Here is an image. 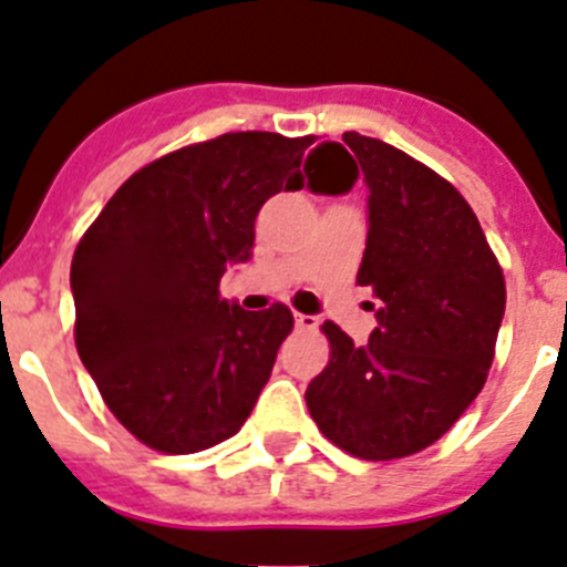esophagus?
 I'll list each match as a JSON object with an SVG mask.
<instances>
[{"mask_svg": "<svg viewBox=\"0 0 567 567\" xmlns=\"http://www.w3.org/2000/svg\"><path fill=\"white\" fill-rule=\"evenodd\" d=\"M293 322H297V328H302V331H313L319 324V319L311 317V313H293Z\"/></svg>", "mask_w": 567, "mask_h": 567, "instance_id": "1", "label": "esophagus"}]
</instances>
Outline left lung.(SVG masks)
<instances>
[{"mask_svg": "<svg viewBox=\"0 0 567 567\" xmlns=\"http://www.w3.org/2000/svg\"><path fill=\"white\" fill-rule=\"evenodd\" d=\"M342 140L371 190L357 282L379 299V328L368 344H353L324 322L331 359L305 402L319 431L348 454L402 460L440 440L485 385L505 317V277L451 182L382 140L357 131Z\"/></svg>", "mask_w": 567, "mask_h": 567, "instance_id": "left-lung-1", "label": "left lung"}]
</instances>
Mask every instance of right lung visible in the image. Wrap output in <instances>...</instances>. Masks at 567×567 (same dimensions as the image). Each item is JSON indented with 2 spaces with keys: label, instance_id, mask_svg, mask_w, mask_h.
<instances>
[{
  "label": "right lung",
  "instance_id": "obj_1",
  "mask_svg": "<svg viewBox=\"0 0 567 567\" xmlns=\"http://www.w3.org/2000/svg\"><path fill=\"white\" fill-rule=\"evenodd\" d=\"M339 142L239 131L151 162L111 196L71 262L76 351L111 413L162 454L234 436L270 379L293 317L282 302L245 311L219 297L248 262L254 223L279 190L324 194L353 179L328 171Z\"/></svg>",
  "mask_w": 567,
  "mask_h": 567
}]
</instances>
